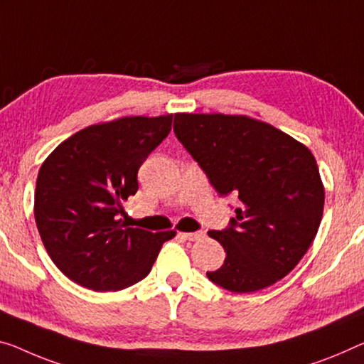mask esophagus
<instances>
[{"mask_svg":"<svg viewBox=\"0 0 364 364\" xmlns=\"http://www.w3.org/2000/svg\"><path fill=\"white\" fill-rule=\"evenodd\" d=\"M178 237L186 239V240H198L201 237H205V232L203 231H197V232H178L177 234Z\"/></svg>","mask_w":364,"mask_h":364,"instance_id":"esophagus-1","label":"esophagus"}]
</instances>
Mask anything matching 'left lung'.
Listing matches in <instances>:
<instances>
[{"instance_id":"obj_1","label":"left lung","mask_w":364,"mask_h":364,"mask_svg":"<svg viewBox=\"0 0 364 364\" xmlns=\"http://www.w3.org/2000/svg\"><path fill=\"white\" fill-rule=\"evenodd\" d=\"M174 133L216 192L240 201L228 228L208 231L226 259L206 277L232 293L259 291L287 277L322 220L326 193L311 151L245 115L176 114Z\"/></svg>"}]
</instances>
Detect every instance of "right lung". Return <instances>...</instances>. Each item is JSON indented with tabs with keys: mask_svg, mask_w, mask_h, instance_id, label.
Returning <instances> with one entry per match:
<instances>
[{
	"mask_svg": "<svg viewBox=\"0 0 364 364\" xmlns=\"http://www.w3.org/2000/svg\"><path fill=\"white\" fill-rule=\"evenodd\" d=\"M172 115L124 117L65 139L42 164L37 229L50 259L87 289L119 291L148 277L176 231L151 232L119 220L138 190V171L169 135Z\"/></svg>",
	"mask_w": 364,
	"mask_h": 364,
	"instance_id": "obj_1",
	"label": "right lung"
}]
</instances>
